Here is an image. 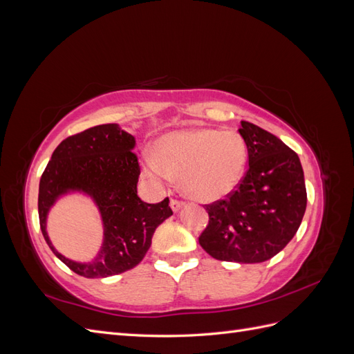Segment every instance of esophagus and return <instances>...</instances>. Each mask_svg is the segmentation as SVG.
<instances>
[{
	"instance_id": "esophagus-1",
	"label": "esophagus",
	"mask_w": 354,
	"mask_h": 354,
	"mask_svg": "<svg viewBox=\"0 0 354 354\" xmlns=\"http://www.w3.org/2000/svg\"><path fill=\"white\" fill-rule=\"evenodd\" d=\"M183 205H185V203L181 202V201H177V199H171V201H169V207H171V209H173L174 212L178 211Z\"/></svg>"
}]
</instances>
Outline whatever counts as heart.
I'll return each mask as SVG.
<instances>
[{"label": "heart", "instance_id": "1", "mask_svg": "<svg viewBox=\"0 0 354 354\" xmlns=\"http://www.w3.org/2000/svg\"><path fill=\"white\" fill-rule=\"evenodd\" d=\"M248 149L236 131L189 128L160 137L146 155V176L155 183L178 178L183 194L199 202L229 196L243 178Z\"/></svg>", "mask_w": 354, "mask_h": 354}]
</instances>
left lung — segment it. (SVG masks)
Instances as JSON below:
<instances>
[{
	"label": "left lung",
	"instance_id": "8db88e82",
	"mask_svg": "<svg viewBox=\"0 0 354 354\" xmlns=\"http://www.w3.org/2000/svg\"><path fill=\"white\" fill-rule=\"evenodd\" d=\"M248 169L238 189L207 205L209 221L199 243L212 259L263 263L294 238L307 205L298 155L281 138L242 121Z\"/></svg>",
	"mask_w": 354,
	"mask_h": 354
}]
</instances>
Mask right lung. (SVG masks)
<instances>
[{
    "mask_svg": "<svg viewBox=\"0 0 354 354\" xmlns=\"http://www.w3.org/2000/svg\"><path fill=\"white\" fill-rule=\"evenodd\" d=\"M136 138L118 124H103L65 138L53 152L39 180V226L51 251L80 276L108 277L133 269L151 248L160 223L173 216L169 199L146 203L137 196L140 176ZM68 191H82L98 205L104 243L90 263H77L55 251L46 234V214Z\"/></svg>",
    "mask_w": 354,
    "mask_h": 354,
    "instance_id": "1",
    "label": "right lung"
}]
</instances>
